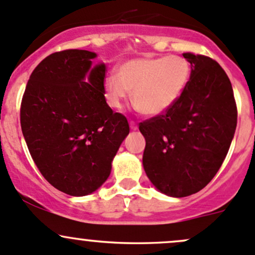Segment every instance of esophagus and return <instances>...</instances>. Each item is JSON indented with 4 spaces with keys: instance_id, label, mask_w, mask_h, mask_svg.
<instances>
[{
    "instance_id": "esophagus-1",
    "label": "esophagus",
    "mask_w": 255,
    "mask_h": 255,
    "mask_svg": "<svg viewBox=\"0 0 255 255\" xmlns=\"http://www.w3.org/2000/svg\"><path fill=\"white\" fill-rule=\"evenodd\" d=\"M129 126H130V128H132L133 130H136V129H138V126H136V125H135V122H133V121H130V122H129Z\"/></svg>"
}]
</instances>
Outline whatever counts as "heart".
Wrapping results in <instances>:
<instances>
[{
    "mask_svg": "<svg viewBox=\"0 0 255 255\" xmlns=\"http://www.w3.org/2000/svg\"><path fill=\"white\" fill-rule=\"evenodd\" d=\"M189 64L179 56L133 58L120 64L117 77L104 80L107 103L121 109L132 92L136 109L145 116H159L181 96L188 82Z\"/></svg>",
    "mask_w": 255,
    "mask_h": 255,
    "instance_id": "1",
    "label": "heart"
}]
</instances>
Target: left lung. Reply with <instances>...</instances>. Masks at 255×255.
I'll return each instance as SVG.
<instances>
[{
	"label": "left lung",
	"mask_w": 255,
	"mask_h": 255,
	"mask_svg": "<svg viewBox=\"0 0 255 255\" xmlns=\"http://www.w3.org/2000/svg\"><path fill=\"white\" fill-rule=\"evenodd\" d=\"M183 57L192 71L178 100L139 123L146 176L160 192L176 198L199 192L214 178L237 126L234 90L222 67L203 55Z\"/></svg>",
	"instance_id": "8db88e82"
}]
</instances>
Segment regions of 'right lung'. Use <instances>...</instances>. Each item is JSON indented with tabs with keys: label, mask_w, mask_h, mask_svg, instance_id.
<instances>
[{
	"label": "right lung",
	"mask_w": 255,
	"mask_h": 255,
	"mask_svg": "<svg viewBox=\"0 0 255 255\" xmlns=\"http://www.w3.org/2000/svg\"><path fill=\"white\" fill-rule=\"evenodd\" d=\"M95 52L64 50L36 66L20 105V126L34 162L56 189L83 197L103 186L129 133L128 121L107 105L106 66Z\"/></svg>",
	"instance_id": "right-lung-1"
}]
</instances>
